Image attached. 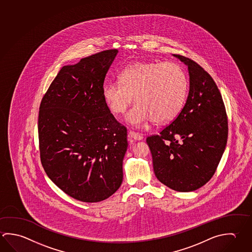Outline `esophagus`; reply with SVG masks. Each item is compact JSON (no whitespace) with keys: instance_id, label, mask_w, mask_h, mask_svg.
<instances>
[{"instance_id":"34e87169","label":"esophagus","mask_w":252,"mask_h":252,"mask_svg":"<svg viewBox=\"0 0 252 252\" xmlns=\"http://www.w3.org/2000/svg\"><path fill=\"white\" fill-rule=\"evenodd\" d=\"M129 137L134 141H141L143 139V134L139 133V132H133V131H130L129 132Z\"/></svg>"}]
</instances>
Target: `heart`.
<instances>
[{"mask_svg": "<svg viewBox=\"0 0 252 252\" xmlns=\"http://www.w3.org/2000/svg\"><path fill=\"white\" fill-rule=\"evenodd\" d=\"M119 78L120 84L105 85L102 95L116 114L124 113L134 95L137 103L126 120L137 127L154 120L171 121L183 107L189 81L184 69L176 63L138 61L126 67Z\"/></svg>", "mask_w": 252, "mask_h": 252, "instance_id": "b5f03b06", "label": "heart"}]
</instances>
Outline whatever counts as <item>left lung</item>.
<instances>
[{
	"label": "left lung",
	"instance_id": "left-lung-1",
	"mask_svg": "<svg viewBox=\"0 0 252 252\" xmlns=\"http://www.w3.org/2000/svg\"><path fill=\"white\" fill-rule=\"evenodd\" d=\"M189 73V92L176 119L147 138L155 175L179 192L198 189L212 179L224 153L228 124L225 104L212 76L189 58L173 55Z\"/></svg>",
	"mask_w": 252,
	"mask_h": 252
}]
</instances>
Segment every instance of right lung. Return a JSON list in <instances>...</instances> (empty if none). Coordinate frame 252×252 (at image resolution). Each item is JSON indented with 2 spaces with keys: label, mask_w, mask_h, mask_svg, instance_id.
<instances>
[{
  "label": "right lung",
  "mask_w": 252,
  "mask_h": 252,
  "mask_svg": "<svg viewBox=\"0 0 252 252\" xmlns=\"http://www.w3.org/2000/svg\"><path fill=\"white\" fill-rule=\"evenodd\" d=\"M118 52L104 50L63 67L40 102L41 164L60 189L81 202L105 200L123 181L127 130L102 95Z\"/></svg>",
  "instance_id": "add662e5"
}]
</instances>
